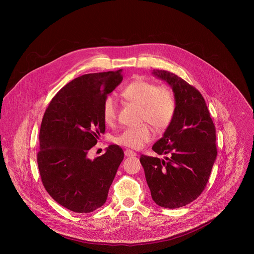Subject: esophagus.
Segmentation results:
<instances>
[{
    "label": "esophagus",
    "mask_w": 254,
    "mask_h": 254,
    "mask_svg": "<svg viewBox=\"0 0 254 254\" xmlns=\"http://www.w3.org/2000/svg\"><path fill=\"white\" fill-rule=\"evenodd\" d=\"M124 154H125V156H136L137 155V153L131 149H126L124 151Z\"/></svg>",
    "instance_id": "esophagus-1"
}]
</instances>
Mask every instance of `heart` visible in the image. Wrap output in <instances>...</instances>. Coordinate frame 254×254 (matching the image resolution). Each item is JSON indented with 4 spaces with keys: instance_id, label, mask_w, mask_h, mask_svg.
Wrapping results in <instances>:
<instances>
[{
    "instance_id": "b5f03b06",
    "label": "heart",
    "mask_w": 254,
    "mask_h": 254,
    "mask_svg": "<svg viewBox=\"0 0 254 254\" xmlns=\"http://www.w3.org/2000/svg\"><path fill=\"white\" fill-rule=\"evenodd\" d=\"M122 97L129 103L140 108L141 122H148L157 130L167 128L176 112V100L173 92L167 87H157L155 84L136 80L130 83L122 92ZM118 104L113 96L106 98L103 105V118L108 125L117 119ZM154 132L150 126L143 124L136 128H126L115 139L119 145L132 148H141L152 140Z\"/></svg>"
}]
</instances>
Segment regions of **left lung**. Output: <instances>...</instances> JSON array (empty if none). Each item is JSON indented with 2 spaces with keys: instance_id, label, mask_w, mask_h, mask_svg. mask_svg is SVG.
<instances>
[{
  "instance_id": "1",
  "label": "left lung",
  "mask_w": 254,
  "mask_h": 254,
  "mask_svg": "<svg viewBox=\"0 0 254 254\" xmlns=\"http://www.w3.org/2000/svg\"><path fill=\"white\" fill-rule=\"evenodd\" d=\"M152 74L167 82L176 100V112L163 137L152 145L160 159L141 155L153 201L164 208L185 206L203 191L217 156L216 130L198 90L166 70Z\"/></svg>"
}]
</instances>
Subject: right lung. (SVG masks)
<instances>
[{
  "mask_svg": "<svg viewBox=\"0 0 254 254\" xmlns=\"http://www.w3.org/2000/svg\"><path fill=\"white\" fill-rule=\"evenodd\" d=\"M122 70L91 73L75 78L53 98L40 129L37 162L42 183L61 205L77 213L103 206L123 160L120 146L88 158L106 131L103 105L121 82Z\"/></svg>",
  "mask_w": 254,
  "mask_h": 254,
  "instance_id": "right-lung-1",
  "label": "right lung"
}]
</instances>
